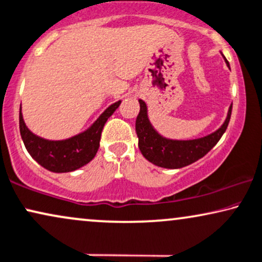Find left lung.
<instances>
[{"mask_svg":"<svg viewBox=\"0 0 262 262\" xmlns=\"http://www.w3.org/2000/svg\"><path fill=\"white\" fill-rule=\"evenodd\" d=\"M224 59L230 68L226 58L224 57ZM139 104H140V112L135 122V130L139 138V148L148 162L157 167L168 168V169L186 167L207 155L226 132L231 118V112H232V104H231L223 125L214 133L208 134L207 137L192 139V140H173V139H168L161 135L154 128L148 120L147 106L145 101L139 99Z\"/></svg>","mask_w":262,"mask_h":262,"instance_id":"obj_1","label":"left lung"}]
</instances>
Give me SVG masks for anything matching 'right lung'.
<instances>
[{"label":"right lung","mask_w":262,"mask_h":262,"mask_svg":"<svg viewBox=\"0 0 262 262\" xmlns=\"http://www.w3.org/2000/svg\"><path fill=\"white\" fill-rule=\"evenodd\" d=\"M120 104L121 100L114 102L88 129L65 140H47L32 133L26 127L20 105L19 128L26 150L38 164L53 173H69L79 169L95 157L102 128Z\"/></svg>","instance_id":"obj_1"}]
</instances>
